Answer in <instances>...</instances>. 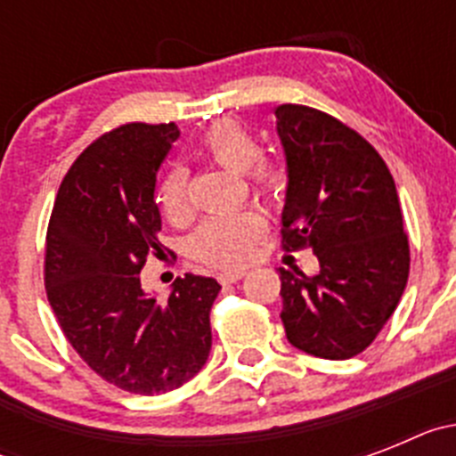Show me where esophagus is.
<instances>
[{"mask_svg": "<svg viewBox=\"0 0 456 456\" xmlns=\"http://www.w3.org/2000/svg\"><path fill=\"white\" fill-rule=\"evenodd\" d=\"M247 276V269H235V272H224L219 273V283H237L240 278Z\"/></svg>", "mask_w": 456, "mask_h": 456, "instance_id": "1", "label": "esophagus"}]
</instances>
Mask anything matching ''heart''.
I'll return each instance as SVG.
<instances>
[{"label":"heart","mask_w":456,"mask_h":456,"mask_svg":"<svg viewBox=\"0 0 456 456\" xmlns=\"http://www.w3.org/2000/svg\"><path fill=\"white\" fill-rule=\"evenodd\" d=\"M200 148L209 159L231 171L244 173L260 159V143L237 120L224 118L212 123L200 136ZM253 191L273 208L288 199V175L278 164L263 162L253 168ZM157 205L171 225H184L193 215L189 173L175 167L157 187ZM267 235V221L257 209H244L235 215L209 216L196 228L189 240V253L209 267H240L253 256L260 240Z\"/></svg>","instance_id":"1"}]
</instances>
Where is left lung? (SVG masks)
<instances>
[{
	"label": "left lung",
	"mask_w": 456,
	"mask_h": 456,
	"mask_svg": "<svg viewBox=\"0 0 456 456\" xmlns=\"http://www.w3.org/2000/svg\"><path fill=\"white\" fill-rule=\"evenodd\" d=\"M288 159L283 248H310L320 273L281 272V320L294 347L329 361L368 349L409 281V237L388 167L372 143L305 104L276 107Z\"/></svg>",
	"instance_id": "left-lung-1"
}]
</instances>
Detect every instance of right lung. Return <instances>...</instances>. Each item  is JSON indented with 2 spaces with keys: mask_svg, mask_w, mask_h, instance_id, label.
I'll use <instances>...</instances> for the list:
<instances>
[{
  "mask_svg": "<svg viewBox=\"0 0 456 456\" xmlns=\"http://www.w3.org/2000/svg\"><path fill=\"white\" fill-rule=\"evenodd\" d=\"M175 123H125L104 132L66 173L45 237V289L72 349L107 384L162 395L196 377L212 347L215 278L173 281L148 297L141 269L168 251L159 241L157 171Z\"/></svg>",
  "mask_w": 456,
  "mask_h": 456,
  "instance_id": "obj_1",
  "label": "right lung"
}]
</instances>
